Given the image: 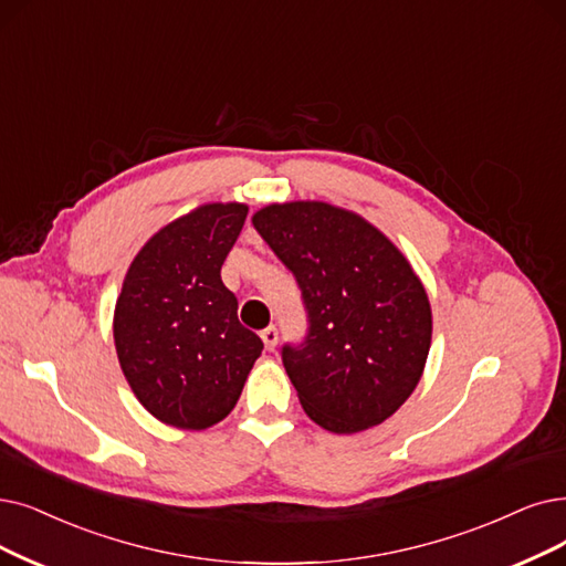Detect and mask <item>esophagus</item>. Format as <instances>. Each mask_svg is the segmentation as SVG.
<instances>
[{
    "label": "esophagus",
    "instance_id": "1",
    "mask_svg": "<svg viewBox=\"0 0 566 566\" xmlns=\"http://www.w3.org/2000/svg\"><path fill=\"white\" fill-rule=\"evenodd\" d=\"M262 342H264V348L271 353L276 348V344H279V332H276V327H266V329H262Z\"/></svg>",
    "mask_w": 566,
    "mask_h": 566
}]
</instances>
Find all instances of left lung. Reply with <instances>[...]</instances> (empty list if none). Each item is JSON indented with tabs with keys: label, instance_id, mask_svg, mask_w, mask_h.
Here are the masks:
<instances>
[{
	"label": "left lung",
	"instance_id": "left-lung-1",
	"mask_svg": "<svg viewBox=\"0 0 566 566\" xmlns=\"http://www.w3.org/2000/svg\"><path fill=\"white\" fill-rule=\"evenodd\" d=\"M251 220L308 311L306 342L283 348L302 409L334 434L386 422L432 346V306L409 258L367 218L318 199L274 201Z\"/></svg>",
	"mask_w": 566,
	"mask_h": 566
}]
</instances>
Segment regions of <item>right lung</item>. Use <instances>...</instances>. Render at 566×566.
I'll return each instance as SVG.
<instances>
[{
    "instance_id": "right-lung-1",
    "label": "right lung",
    "mask_w": 566,
    "mask_h": 566,
    "mask_svg": "<svg viewBox=\"0 0 566 566\" xmlns=\"http://www.w3.org/2000/svg\"><path fill=\"white\" fill-rule=\"evenodd\" d=\"M245 213L241 201H209L167 222L134 255L113 308L125 380L153 418L176 429L199 432L228 418L264 348L220 279Z\"/></svg>"
}]
</instances>
